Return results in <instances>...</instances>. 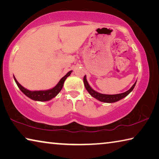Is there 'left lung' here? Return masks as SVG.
I'll use <instances>...</instances> for the list:
<instances>
[{
	"label": "left lung",
	"mask_w": 159,
	"mask_h": 159,
	"mask_svg": "<svg viewBox=\"0 0 159 159\" xmlns=\"http://www.w3.org/2000/svg\"><path fill=\"white\" fill-rule=\"evenodd\" d=\"M83 83H84L85 89L88 90V92L90 94L91 96H93V98H96L98 99L100 102H107V103H113V102H116L120 99L124 98L125 97L127 96L129 93H130L132 90H133V88L135 86L136 82L134 83V85L132 86L130 90L126 91L125 93H120V94H116V95H105V94H101L98 92H96L95 90H94L92 88L90 87L88 84L87 81V79H86V76H85L83 78Z\"/></svg>",
	"instance_id": "obj_1"
}]
</instances>
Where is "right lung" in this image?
I'll list each match as a JSON object with an SVG mask.
<instances>
[{"label":"right lung","instance_id":"obj_1","mask_svg":"<svg viewBox=\"0 0 159 159\" xmlns=\"http://www.w3.org/2000/svg\"><path fill=\"white\" fill-rule=\"evenodd\" d=\"M71 72L72 71H69L65 76H64L63 78H61V80H60V82L57 83V85L55 86V87L52 88V89L48 90H39V91L29 90L24 88L23 86H21L20 83H18L17 80H16L15 76H14V79L15 80L16 83H17L18 88H20V90L25 94L26 96H27L28 98L33 99V100L45 102V101H48L50 100V99L54 98L60 92L61 90L62 89L64 80H66L67 77L70 76V74H71Z\"/></svg>","mask_w":159,"mask_h":159}]
</instances>
